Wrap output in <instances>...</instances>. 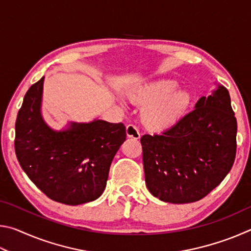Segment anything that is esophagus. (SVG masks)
I'll list each match as a JSON object with an SVG mask.
<instances>
[{
  "instance_id": "34e87169",
  "label": "esophagus",
  "mask_w": 251,
  "mask_h": 251,
  "mask_svg": "<svg viewBox=\"0 0 251 251\" xmlns=\"http://www.w3.org/2000/svg\"><path fill=\"white\" fill-rule=\"evenodd\" d=\"M126 135H127V137H130V138H134V139H138L139 137H141V134H139L137 127L133 125V124L127 125Z\"/></svg>"
}]
</instances>
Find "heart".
Here are the masks:
<instances>
[{
  "label": "heart",
  "mask_w": 251,
  "mask_h": 251,
  "mask_svg": "<svg viewBox=\"0 0 251 251\" xmlns=\"http://www.w3.org/2000/svg\"><path fill=\"white\" fill-rule=\"evenodd\" d=\"M173 79H158L133 88L128 97L133 103L145 106L142 112V122L148 129L154 131L171 128L180 121L192 103V96L186 90H176Z\"/></svg>",
  "instance_id": "1"
}]
</instances>
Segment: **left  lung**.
<instances>
[{"label": "left lung", "mask_w": 251, "mask_h": 251, "mask_svg": "<svg viewBox=\"0 0 251 251\" xmlns=\"http://www.w3.org/2000/svg\"><path fill=\"white\" fill-rule=\"evenodd\" d=\"M160 135H144L145 181L152 196L172 203L201 201L230 172L237 121L228 90L218 86Z\"/></svg>", "instance_id": "1"}]
</instances>
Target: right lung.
<instances>
[{
	"label": "right lung",
	"instance_id": "1",
	"mask_svg": "<svg viewBox=\"0 0 251 251\" xmlns=\"http://www.w3.org/2000/svg\"><path fill=\"white\" fill-rule=\"evenodd\" d=\"M44 77L24 96L15 122L18 160L34 185L54 201L76 206L103 194L114 156L126 139L123 123H71L55 131L41 115Z\"/></svg>",
	"mask_w": 251,
	"mask_h": 251
}]
</instances>
